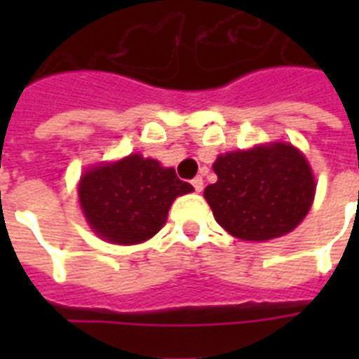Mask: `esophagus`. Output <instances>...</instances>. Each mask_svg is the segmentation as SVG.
<instances>
[{
	"label": "esophagus",
	"instance_id": "34e87169",
	"mask_svg": "<svg viewBox=\"0 0 359 359\" xmlns=\"http://www.w3.org/2000/svg\"><path fill=\"white\" fill-rule=\"evenodd\" d=\"M191 186H194V190L201 191L203 190V179L201 177H196V179L191 180Z\"/></svg>",
	"mask_w": 359,
	"mask_h": 359
}]
</instances>
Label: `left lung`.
Masks as SVG:
<instances>
[{"mask_svg": "<svg viewBox=\"0 0 359 359\" xmlns=\"http://www.w3.org/2000/svg\"><path fill=\"white\" fill-rule=\"evenodd\" d=\"M205 188L216 222L240 240L279 238L306 218L315 197L307 158L283 141L219 154Z\"/></svg>", "mask_w": 359, "mask_h": 359, "instance_id": "obj_1", "label": "left lung"}]
</instances>
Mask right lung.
<instances>
[{
  "instance_id": "1",
  "label": "right lung",
  "mask_w": 359,
  "mask_h": 359,
  "mask_svg": "<svg viewBox=\"0 0 359 359\" xmlns=\"http://www.w3.org/2000/svg\"><path fill=\"white\" fill-rule=\"evenodd\" d=\"M190 191L194 186L173 168L141 154L89 168L78 186L87 224L100 238L121 245L152 238L165 225L175 199Z\"/></svg>"
}]
</instances>
